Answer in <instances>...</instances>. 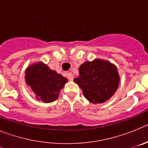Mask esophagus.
<instances>
[{
  "mask_svg": "<svg viewBox=\"0 0 148 148\" xmlns=\"http://www.w3.org/2000/svg\"><path fill=\"white\" fill-rule=\"evenodd\" d=\"M66 78H67V79H69V80L72 81L73 80L74 77H73V75L72 74V73H68L67 75H66Z\"/></svg>",
  "mask_w": 148,
  "mask_h": 148,
  "instance_id": "esophagus-1",
  "label": "esophagus"
}]
</instances>
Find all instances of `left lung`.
Segmentation results:
<instances>
[{"label": "left lung", "mask_w": 148, "mask_h": 148, "mask_svg": "<svg viewBox=\"0 0 148 148\" xmlns=\"http://www.w3.org/2000/svg\"><path fill=\"white\" fill-rule=\"evenodd\" d=\"M74 82L90 102L99 104L108 100L115 93L119 76L117 68L111 63L95 59L81 65L79 76Z\"/></svg>", "instance_id": "8db88e82"}]
</instances>
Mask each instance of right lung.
Wrapping results in <instances>:
<instances>
[{"instance_id": "add662e5", "label": "right lung", "mask_w": 148, "mask_h": 148, "mask_svg": "<svg viewBox=\"0 0 148 148\" xmlns=\"http://www.w3.org/2000/svg\"><path fill=\"white\" fill-rule=\"evenodd\" d=\"M26 82L36 95V99L49 103L58 99V94L67 79L50 70L40 62L28 67L26 70Z\"/></svg>"}]
</instances>
